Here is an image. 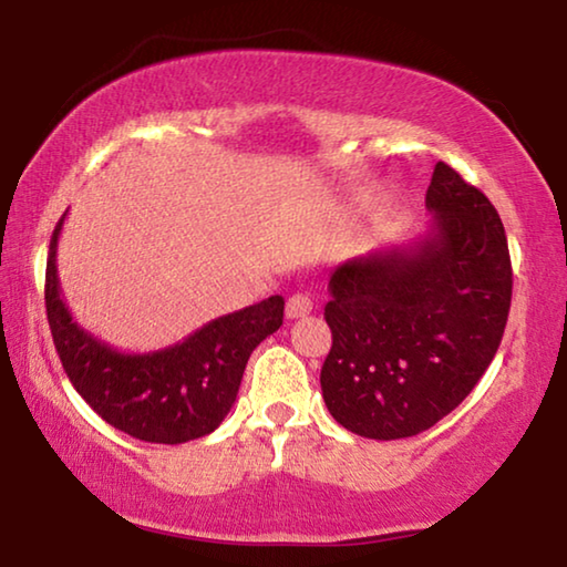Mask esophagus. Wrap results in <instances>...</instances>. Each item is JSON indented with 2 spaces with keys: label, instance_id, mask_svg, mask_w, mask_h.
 <instances>
[{
  "label": "esophagus",
  "instance_id": "obj_1",
  "mask_svg": "<svg viewBox=\"0 0 567 567\" xmlns=\"http://www.w3.org/2000/svg\"><path fill=\"white\" fill-rule=\"evenodd\" d=\"M312 312V300L302 292L292 295L290 300H287V318L297 320V318H305V315Z\"/></svg>",
  "mask_w": 567,
  "mask_h": 567
}]
</instances>
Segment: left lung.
Masks as SVG:
<instances>
[{"instance_id": "left-lung-1", "label": "left lung", "mask_w": 567, "mask_h": 567, "mask_svg": "<svg viewBox=\"0 0 567 567\" xmlns=\"http://www.w3.org/2000/svg\"><path fill=\"white\" fill-rule=\"evenodd\" d=\"M415 243L380 247L330 275L332 348L320 385L350 433L400 440L463 402L501 348L513 267L501 215L437 162Z\"/></svg>"}]
</instances>
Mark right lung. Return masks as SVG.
<instances>
[{
    "label": "right lung",
    "mask_w": 567,
    "mask_h": 567,
    "mask_svg": "<svg viewBox=\"0 0 567 567\" xmlns=\"http://www.w3.org/2000/svg\"><path fill=\"white\" fill-rule=\"evenodd\" d=\"M56 223L47 255L44 302L52 340L66 378L84 402L145 443L179 445L219 427L235 405L249 354L280 330L285 300L280 295L229 312L155 352H120L72 320L56 275Z\"/></svg>",
    "instance_id": "obj_1"
}]
</instances>
